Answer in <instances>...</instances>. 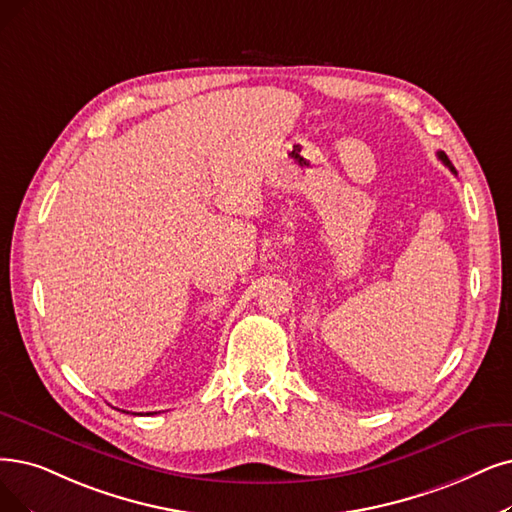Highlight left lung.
Returning <instances> with one entry per match:
<instances>
[{"mask_svg":"<svg viewBox=\"0 0 512 512\" xmlns=\"http://www.w3.org/2000/svg\"><path fill=\"white\" fill-rule=\"evenodd\" d=\"M437 157H439V159H441V161H443V163H445V166H447V168H449V170H452V172H454V174H456V168H454V166H452V161H449V157H447V155H445V153H443V151H439V153H437Z\"/></svg>","mask_w":512,"mask_h":512,"instance_id":"8db88e82","label":"left lung"}]
</instances>
